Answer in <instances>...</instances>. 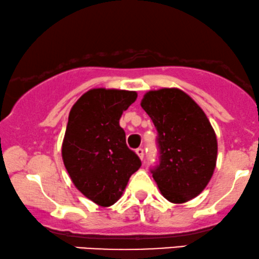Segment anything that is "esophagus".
<instances>
[{
  "label": "esophagus",
  "mask_w": 259,
  "mask_h": 259,
  "mask_svg": "<svg viewBox=\"0 0 259 259\" xmlns=\"http://www.w3.org/2000/svg\"><path fill=\"white\" fill-rule=\"evenodd\" d=\"M136 154L139 155L140 157V159H143V158H145V151H143V148L142 147H139L138 149H136Z\"/></svg>",
  "instance_id": "34e87169"
}]
</instances>
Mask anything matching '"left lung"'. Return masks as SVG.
I'll return each instance as SVG.
<instances>
[{
	"label": "left lung",
	"mask_w": 259,
	"mask_h": 259,
	"mask_svg": "<svg viewBox=\"0 0 259 259\" xmlns=\"http://www.w3.org/2000/svg\"><path fill=\"white\" fill-rule=\"evenodd\" d=\"M141 107L158 132L159 163L152 176L165 199L182 204L204 191L217 160V139L206 114L182 90L164 88L143 96Z\"/></svg>",
	"instance_id": "1"
}]
</instances>
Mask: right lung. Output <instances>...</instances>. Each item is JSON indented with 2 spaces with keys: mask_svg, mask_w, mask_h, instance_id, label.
<instances>
[{
  "mask_svg": "<svg viewBox=\"0 0 259 259\" xmlns=\"http://www.w3.org/2000/svg\"><path fill=\"white\" fill-rule=\"evenodd\" d=\"M136 98L127 90L90 89L68 114L61 148L64 165L76 188L102 207L121 197L130 176L141 166L119 125L123 111Z\"/></svg>",
  "mask_w": 259,
  "mask_h": 259,
  "instance_id": "obj_1",
  "label": "right lung"
}]
</instances>
